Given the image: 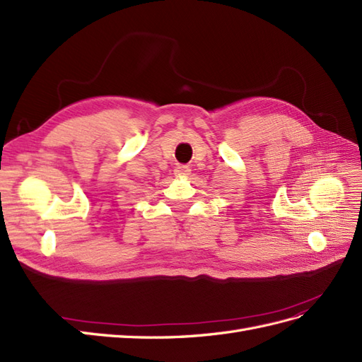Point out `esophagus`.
<instances>
[{
    "label": "esophagus",
    "mask_w": 362,
    "mask_h": 362,
    "mask_svg": "<svg viewBox=\"0 0 362 362\" xmlns=\"http://www.w3.org/2000/svg\"><path fill=\"white\" fill-rule=\"evenodd\" d=\"M189 171H191L189 166H187V165H179V166H175V170H174L175 175H188Z\"/></svg>",
    "instance_id": "obj_1"
}]
</instances>
